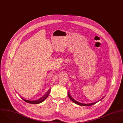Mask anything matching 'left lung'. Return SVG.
Here are the masks:
<instances>
[{
	"mask_svg": "<svg viewBox=\"0 0 123 123\" xmlns=\"http://www.w3.org/2000/svg\"><path fill=\"white\" fill-rule=\"evenodd\" d=\"M68 96L69 97V98L70 99V100H71V101H72L74 103H75V104L78 105H80V106H91V105H93L95 104H96V103H97L98 101H99V100H101V99H102V98H101L100 100H99V101H97L96 102H94V103H89V104H84V103H80L77 101H76L75 100H74L71 96H70V93L69 92H68Z\"/></svg>",
	"mask_w": 123,
	"mask_h": 123,
	"instance_id": "1",
	"label": "left lung"
}]
</instances>
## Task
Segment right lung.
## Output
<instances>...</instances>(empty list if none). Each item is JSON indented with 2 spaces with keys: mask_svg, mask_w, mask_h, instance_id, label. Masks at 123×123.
<instances>
[{
  "mask_svg": "<svg viewBox=\"0 0 123 123\" xmlns=\"http://www.w3.org/2000/svg\"><path fill=\"white\" fill-rule=\"evenodd\" d=\"M50 90L51 89H50L49 90H48V91L47 92V93L43 96L42 98H40L38 99L37 100H25L23 98H22L27 103H30V104H39V103H40L43 102L47 97L48 96H49V94H50Z\"/></svg>",
  "mask_w": 123,
  "mask_h": 123,
  "instance_id": "obj_1",
  "label": "right lung"
}]
</instances>
